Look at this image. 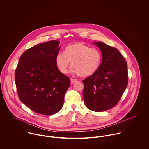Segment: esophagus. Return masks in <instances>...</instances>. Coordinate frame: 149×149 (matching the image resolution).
<instances>
[{
    "instance_id": "esophagus-1",
    "label": "esophagus",
    "mask_w": 149,
    "mask_h": 149,
    "mask_svg": "<svg viewBox=\"0 0 149 149\" xmlns=\"http://www.w3.org/2000/svg\"><path fill=\"white\" fill-rule=\"evenodd\" d=\"M77 80L76 79H72L71 78L70 79V82H71V84H73V83H74L75 82H76Z\"/></svg>"
}]
</instances>
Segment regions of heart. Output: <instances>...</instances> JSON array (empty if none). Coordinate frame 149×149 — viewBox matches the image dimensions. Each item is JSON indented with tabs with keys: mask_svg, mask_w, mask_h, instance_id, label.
Segmentation results:
<instances>
[{
	"mask_svg": "<svg viewBox=\"0 0 149 149\" xmlns=\"http://www.w3.org/2000/svg\"><path fill=\"white\" fill-rule=\"evenodd\" d=\"M56 64L61 73L68 72L70 62L71 72L80 77H88L94 74L102 61L101 52L81 42H75L66 47L64 53L58 52L55 58Z\"/></svg>",
	"mask_w": 149,
	"mask_h": 149,
	"instance_id": "b5f03b06",
	"label": "heart"
}]
</instances>
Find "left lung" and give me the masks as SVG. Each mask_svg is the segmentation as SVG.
Wrapping results in <instances>:
<instances>
[{
  "instance_id": "1",
  "label": "left lung",
  "mask_w": 149,
  "mask_h": 149,
  "mask_svg": "<svg viewBox=\"0 0 149 149\" xmlns=\"http://www.w3.org/2000/svg\"><path fill=\"white\" fill-rule=\"evenodd\" d=\"M100 50L102 61L99 69L83 80L85 106L102 112L115 106L128 84L127 64L119 50L102 42H93Z\"/></svg>"
}]
</instances>
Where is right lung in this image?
<instances>
[{"mask_svg":"<svg viewBox=\"0 0 149 149\" xmlns=\"http://www.w3.org/2000/svg\"><path fill=\"white\" fill-rule=\"evenodd\" d=\"M50 41L26 50L17 65L15 80L22 102L33 111L46 115L58 112L70 81L61 73L55 61L60 46Z\"/></svg>","mask_w":149,"mask_h":149,"instance_id":"1","label":"right lung"}]
</instances>
